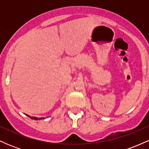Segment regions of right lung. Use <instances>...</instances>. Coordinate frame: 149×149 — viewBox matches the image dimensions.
Listing matches in <instances>:
<instances>
[{
  "instance_id": "add662e5",
  "label": "right lung",
  "mask_w": 149,
  "mask_h": 149,
  "mask_svg": "<svg viewBox=\"0 0 149 149\" xmlns=\"http://www.w3.org/2000/svg\"><path fill=\"white\" fill-rule=\"evenodd\" d=\"M27 116H29V118H31V119H34V120H41V119H44V118H36V117H31V116H29V115H26Z\"/></svg>"
}]
</instances>
